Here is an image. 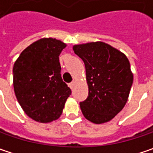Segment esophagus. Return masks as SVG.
I'll use <instances>...</instances> for the list:
<instances>
[{"label":"esophagus","mask_w":153,"mask_h":153,"mask_svg":"<svg viewBox=\"0 0 153 153\" xmlns=\"http://www.w3.org/2000/svg\"><path fill=\"white\" fill-rule=\"evenodd\" d=\"M74 86H75V82H71V83H69V87H70V88H71V89H73Z\"/></svg>","instance_id":"esophagus-1"}]
</instances>
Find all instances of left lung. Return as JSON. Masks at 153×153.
<instances>
[{
  "mask_svg": "<svg viewBox=\"0 0 153 153\" xmlns=\"http://www.w3.org/2000/svg\"><path fill=\"white\" fill-rule=\"evenodd\" d=\"M84 62L88 96L80 103L86 119L100 124L113 119L127 103L133 73L126 55L102 42L74 45Z\"/></svg>",
  "mask_w": 153,
  "mask_h": 153,
  "instance_id": "8db88e82",
  "label": "left lung"
}]
</instances>
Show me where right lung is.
<instances>
[{
	"label": "right lung",
	"instance_id": "1",
	"mask_svg": "<svg viewBox=\"0 0 153 153\" xmlns=\"http://www.w3.org/2000/svg\"><path fill=\"white\" fill-rule=\"evenodd\" d=\"M66 44L42 38L20 53L13 68L16 98L28 117L48 123L63 112L71 90L61 77L59 56Z\"/></svg>",
	"mask_w": 153,
	"mask_h": 153
}]
</instances>
